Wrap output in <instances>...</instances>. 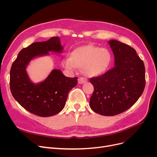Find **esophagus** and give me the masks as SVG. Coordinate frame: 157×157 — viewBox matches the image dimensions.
Instances as JSON below:
<instances>
[{
	"instance_id": "34e87169",
	"label": "esophagus",
	"mask_w": 157,
	"mask_h": 157,
	"mask_svg": "<svg viewBox=\"0 0 157 157\" xmlns=\"http://www.w3.org/2000/svg\"><path fill=\"white\" fill-rule=\"evenodd\" d=\"M86 78H79L78 79V83L79 84H83L85 83H86Z\"/></svg>"
}]
</instances>
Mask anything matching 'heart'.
I'll use <instances>...</instances> for the list:
<instances>
[{
    "label": "heart",
    "mask_w": 157,
    "mask_h": 157,
    "mask_svg": "<svg viewBox=\"0 0 157 157\" xmlns=\"http://www.w3.org/2000/svg\"><path fill=\"white\" fill-rule=\"evenodd\" d=\"M112 56L108 49L89 44L77 48L71 53V58L63 60V67L73 71L82 67L88 77H95L104 73L109 67Z\"/></svg>",
    "instance_id": "b5f03b06"
}]
</instances>
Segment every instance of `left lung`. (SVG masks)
<instances>
[{"mask_svg":"<svg viewBox=\"0 0 157 157\" xmlns=\"http://www.w3.org/2000/svg\"><path fill=\"white\" fill-rule=\"evenodd\" d=\"M114 56V67L90 81L94 91L90 106L96 113L114 116L132 106L145 87L143 61L134 48L116 40L108 41Z\"/></svg>","mask_w":157,"mask_h":157,"instance_id":"1","label":"left lung"}]
</instances>
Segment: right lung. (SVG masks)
Wrapping results in <instances>:
<instances>
[{
	"label": "right lung",
	"instance_id": "right-lung-1",
	"mask_svg": "<svg viewBox=\"0 0 157 157\" xmlns=\"http://www.w3.org/2000/svg\"><path fill=\"white\" fill-rule=\"evenodd\" d=\"M63 47L59 37L44 42H36L20 52L10 71L11 94L22 107L41 117L60 113L64 108L70 90L78 84V78L65 76L60 69H53L38 83L30 80L27 67L35 58L48 55L49 52L61 53Z\"/></svg>",
	"mask_w": 157,
	"mask_h": 157
}]
</instances>
